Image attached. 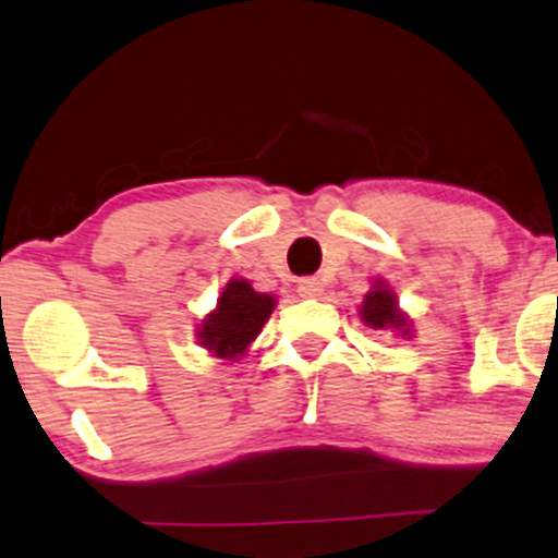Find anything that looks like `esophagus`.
<instances>
[{
  "instance_id": "esophagus-1",
  "label": "esophagus",
  "mask_w": 558,
  "mask_h": 558,
  "mask_svg": "<svg viewBox=\"0 0 558 558\" xmlns=\"http://www.w3.org/2000/svg\"><path fill=\"white\" fill-rule=\"evenodd\" d=\"M299 293H302V296H320V293H323L320 278H302V280H299Z\"/></svg>"
}]
</instances>
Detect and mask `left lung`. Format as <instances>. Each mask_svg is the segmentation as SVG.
I'll return each instance as SVG.
<instances>
[{
	"label": "left lung",
	"instance_id": "obj_1",
	"mask_svg": "<svg viewBox=\"0 0 558 558\" xmlns=\"http://www.w3.org/2000/svg\"><path fill=\"white\" fill-rule=\"evenodd\" d=\"M357 315H360V320H363L365 326L373 330H391V333L413 336L408 315L400 310V304H397V293L391 291L387 286V280H381V278L373 280V289L365 293Z\"/></svg>",
	"mask_w": 558,
	"mask_h": 558
}]
</instances>
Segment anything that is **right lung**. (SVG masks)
<instances>
[{"mask_svg": "<svg viewBox=\"0 0 558 558\" xmlns=\"http://www.w3.org/2000/svg\"><path fill=\"white\" fill-rule=\"evenodd\" d=\"M275 304L272 293H259L248 280L232 278L217 299V307L195 330L198 344L219 360H241L251 341L262 333Z\"/></svg>", "mask_w": 558, "mask_h": 558, "instance_id": "1", "label": "right lung"}]
</instances>
